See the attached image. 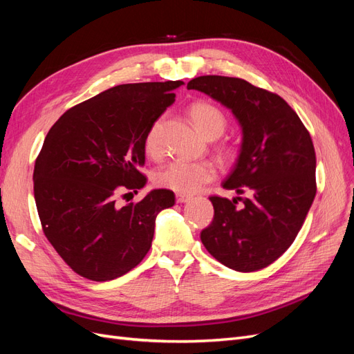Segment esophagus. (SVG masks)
Wrapping results in <instances>:
<instances>
[{
  "mask_svg": "<svg viewBox=\"0 0 354 354\" xmlns=\"http://www.w3.org/2000/svg\"><path fill=\"white\" fill-rule=\"evenodd\" d=\"M176 199H177L178 203H185V202H189L192 199V196L190 195H183V194H177Z\"/></svg>",
  "mask_w": 354,
  "mask_h": 354,
  "instance_id": "34e87169",
  "label": "esophagus"
}]
</instances>
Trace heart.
Returning <instances> with one entry per match:
<instances>
[{"mask_svg":"<svg viewBox=\"0 0 354 354\" xmlns=\"http://www.w3.org/2000/svg\"><path fill=\"white\" fill-rule=\"evenodd\" d=\"M189 113L198 130L207 138H217L226 130V115L216 104L208 102H196L190 106ZM145 151L151 156H155L159 152L158 122H155L146 133ZM216 174V165L209 160L177 158L160 167L155 173L153 180L159 187L169 189L177 192V194L190 195L198 192L203 185L209 183Z\"/></svg>","mask_w":354,"mask_h":354,"instance_id":"heart-1","label":"heart"}]
</instances>
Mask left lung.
Wrapping results in <instances>:
<instances>
[{
  "label": "left lung",
  "mask_w": 354,
  "mask_h": 354,
  "mask_svg": "<svg viewBox=\"0 0 354 354\" xmlns=\"http://www.w3.org/2000/svg\"><path fill=\"white\" fill-rule=\"evenodd\" d=\"M187 88L205 93L238 120L241 151L223 187L248 195L232 201L211 196L214 218L201 241L229 269H264L291 246L313 203L312 137L281 95L245 80L205 75L189 81Z\"/></svg>",
  "instance_id": "obj_1"
}]
</instances>
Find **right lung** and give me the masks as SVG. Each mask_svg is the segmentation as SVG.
<instances>
[{
    "label": "right lung",
    "instance_id": "obj_1",
    "mask_svg": "<svg viewBox=\"0 0 354 354\" xmlns=\"http://www.w3.org/2000/svg\"><path fill=\"white\" fill-rule=\"evenodd\" d=\"M183 84L116 85L73 106L50 128L35 160L34 196L44 234L75 273L112 281L151 250L156 216L174 205L173 192L155 189L125 205L116 199L146 185V133Z\"/></svg>",
    "mask_w": 354,
    "mask_h": 354
}]
</instances>
